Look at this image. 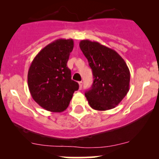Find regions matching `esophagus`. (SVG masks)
I'll list each match as a JSON object with an SVG mask.
<instances>
[{"label": "esophagus", "mask_w": 159, "mask_h": 159, "mask_svg": "<svg viewBox=\"0 0 159 159\" xmlns=\"http://www.w3.org/2000/svg\"><path fill=\"white\" fill-rule=\"evenodd\" d=\"M78 84H79V89L81 90V89L82 88V85H83V82L79 81L78 82Z\"/></svg>", "instance_id": "obj_1"}]
</instances>
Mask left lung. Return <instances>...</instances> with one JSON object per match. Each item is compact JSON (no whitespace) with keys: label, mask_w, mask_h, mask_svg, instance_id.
<instances>
[{"label":"left lung","mask_w":159,"mask_h":159,"mask_svg":"<svg viewBox=\"0 0 159 159\" xmlns=\"http://www.w3.org/2000/svg\"><path fill=\"white\" fill-rule=\"evenodd\" d=\"M79 46L94 78L91 89L85 93L89 105L97 111L114 108L129 90V67L116 51L98 42L81 40Z\"/></svg>","instance_id":"left-lung-1"}]
</instances>
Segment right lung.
<instances>
[{"label": "right lung", "instance_id": "add662e5", "mask_svg": "<svg viewBox=\"0 0 159 159\" xmlns=\"http://www.w3.org/2000/svg\"><path fill=\"white\" fill-rule=\"evenodd\" d=\"M73 47V39H57L42 49L30 64L29 90L34 101L46 111L63 112L78 90L66 64Z\"/></svg>", "mask_w": 159, "mask_h": 159}]
</instances>
